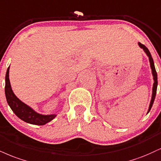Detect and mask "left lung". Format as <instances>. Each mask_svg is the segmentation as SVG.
Wrapping results in <instances>:
<instances>
[{"label": "left lung", "mask_w": 161, "mask_h": 161, "mask_svg": "<svg viewBox=\"0 0 161 161\" xmlns=\"http://www.w3.org/2000/svg\"><path fill=\"white\" fill-rule=\"evenodd\" d=\"M139 46H140L142 49L144 50V52H146V55H148V58H149V62H150V66L151 68H152V75L153 77H154V85H153V88H152V100H151V103L150 105H149V108H148V111L149 112L151 109H152L153 103H154V99H155V96H156V93H157V88H158V74H157L155 67H154V61H153V58L152 57V55H151L150 52L148 49V48L146 47V46H144L143 44L139 42Z\"/></svg>", "instance_id": "left-lung-1"}]
</instances>
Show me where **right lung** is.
<instances>
[{"instance_id": "obj_1", "label": "right lung", "mask_w": 161, "mask_h": 161, "mask_svg": "<svg viewBox=\"0 0 161 161\" xmlns=\"http://www.w3.org/2000/svg\"><path fill=\"white\" fill-rule=\"evenodd\" d=\"M9 67L7 68L5 76V95L7 103L17 117L25 122L36 125H44L55 119L56 116L55 114L47 115L39 114L30 106L21 101L15 95L11 88L10 82H9Z\"/></svg>"}]
</instances>
